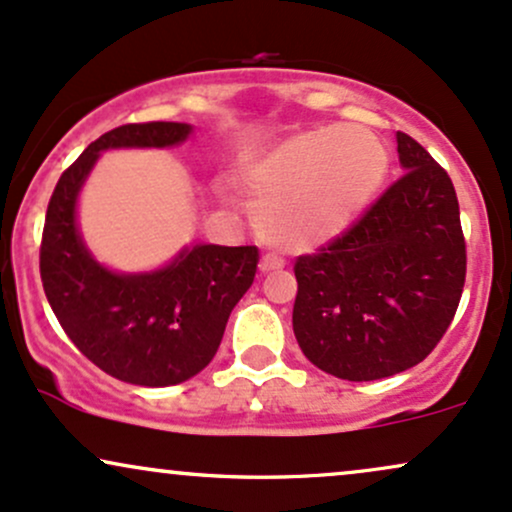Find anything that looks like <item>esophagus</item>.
Masks as SVG:
<instances>
[{
    "label": "esophagus",
    "instance_id": "1",
    "mask_svg": "<svg viewBox=\"0 0 512 512\" xmlns=\"http://www.w3.org/2000/svg\"><path fill=\"white\" fill-rule=\"evenodd\" d=\"M286 264V260L281 255H274V252H267V255L260 260V269L262 272H274V269H281Z\"/></svg>",
    "mask_w": 512,
    "mask_h": 512
}]
</instances>
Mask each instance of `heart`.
Masks as SVG:
<instances>
[{
  "instance_id": "obj_1",
  "label": "heart",
  "mask_w": 512,
  "mask_h": 512,
  "mask_svg": "<svg viewBox=\"0 0 512 512\" xmlns=\"http://www.w3.org/2000/svg\"><path fill=\"white\" fill-rule=\"evenodd\" d=\"M387 173V149L363 125L291 134L245 170L257 228L286 250H313L354 223Z\"/></svg>"
}]
</instances>
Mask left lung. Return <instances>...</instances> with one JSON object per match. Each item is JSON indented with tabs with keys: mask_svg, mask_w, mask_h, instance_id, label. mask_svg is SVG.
Here are the masks:
<instances>
[{
	"mask_svg": "<svg viewBox=\"0 0 512 512\" xmlns=\"http://www.w3.org/2000/svg\"><path fill=\"white\" fill-rule=\"evenodd\" d=\"M397 151L402 178L342 236L293 264L298 346L354 383L424 361L448 332L467 274L450 175L409 134L397 132Z\"/></svg>",
	"mask_w": 512,
	"mask_h": 512,
	"instance_id": "8db88e82",
	"label": "left lung"
}]
</instances>
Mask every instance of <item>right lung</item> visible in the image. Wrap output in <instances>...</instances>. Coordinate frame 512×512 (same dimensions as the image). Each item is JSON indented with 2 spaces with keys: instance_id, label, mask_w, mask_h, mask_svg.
<instances>
[{
  "instance_id": "right-lung-1",
  "label": "right lung",
  "mask_w": 512,
  "mask_h": 512,
  "mask_svg": "<svg viewBox=\"0 0 512 512\" xmlns=\"http://www.w3.org/2000/svg\"><path fill=\"white\" fill-rule=\"evenodd\" d=\"M190 129L180 122L110 129L60 175L45 214L40 279L52 313L88 361L132 385H178L209 366L260 262L255 245H195L161 272L113 274L81 243L76 195L101 151L173 146Z\"/></svg>"
}]
</instances>
